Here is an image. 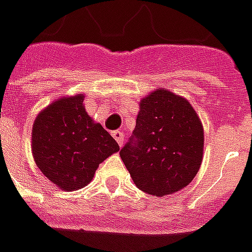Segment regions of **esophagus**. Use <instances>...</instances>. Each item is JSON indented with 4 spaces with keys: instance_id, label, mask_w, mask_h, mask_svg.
<instances>
[{
    "instance_id": "34e87169",
    "label": "esophagus",
    "mask_w": 252,
    "mask_h": 252,
    "mask_svg": "<svg viewBox=\"0 0 252 252\" xmlns=\"http://www.w3.org/2000/svg\"><path fill=\"white\" fill-rule=\"evenodd\" d=\"M112 137L116 140V143L119 144L121 147L123 145V133L121 130H115V131H112Z\"/></svg>"
}]
</instances>
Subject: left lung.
Returning <instances> with one entry per match:
<instances>
[{
  "mask_svg": "<svg viewBox=\"0 0 252 252\" xmlns=\"http://www.w3.org/2000/svg\"><path fill=\"white\" fill-rule=\"evenodd\" d=\"M203 149L204 130L193 107L159 88L141 98L133 137L119 154L137 188L162 197L195 178Z\"/></svg>",
  "mask_w": 252,
  "mask_h": 252,
  "instance_id": "left-lung-1",
  "label": "left lung"
}]
</instances>
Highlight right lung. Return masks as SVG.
Listing matches in <instances>:
<instances>
[{
	"mask_svg": "<svg viewBox=\"0 0 252 252\" xmlns=\"http://www.w3.org/2000/svg\"><path fill=\"white\" fill-rule=\"evenodd\" d=\"M83 100V93L57 98L36 115L31 131L38 169L67 192L86 187L98 164L119 151L112 136L88 115Z\"/></svg>",
	"mask_w": 252,
	"mask_h": 252,
	"instance_id": "right-lung-1",
	"label": "right lung"
}]
</instances>
